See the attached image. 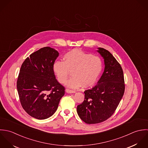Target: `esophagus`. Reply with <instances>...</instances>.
<instances>
[{
	"mask_svg": "<svg viewBox=\"0 0 148 148\" xmlns=\"http://www.w3.org/2000/svg\"><path fill=\"white\" fill-rule=\"evenodd\" d=\"M66 91L67 93H75V90H70V89H66Z\"/></svg>",
	"mask_w": 148,
	"mask_h": 148,
	"instance_id": "1",
	"label": "esophagus"
}]
</instances>
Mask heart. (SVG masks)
Segmentation results:
<instances>
[{"label": "heart", "instance_id": "b5f03b06", "mask_svg": "<svg viewBox=\"0 0 148 148\" xmlns=\"http://www.w3.org/2000/svg\"><path fill=\"white\" fill-rule=\"evenodd\" d=\"M63 61L56 60L53 70L59 83L64 84L71 73L67 85L73 88L94 85L102 71L103 65L101 57L79 49H73L64 54Z\"/></svg>", "mask_w": 148, "mask_h": 148}]
</instances>
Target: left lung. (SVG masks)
Wrapping results in <instances>:
<instances>
[{
  "label": "left lung",
  "instance_id": "8db88e82",
  "mask_svg": "<svg viewBox=\"0 0 148 148\" xmlns=\"http://www.w3.org/2000/svg\"><path fill=\"white\" fill-rule=\"evenodd\" d=\"M97 51L104 59V71L98 84L85 91L84 101L77 109L79 117L88 124L101 123L110 118L125 91L123 73L120 64L106 49L98 48Z\"/></svg>",
  "mask_w": 148,
  "mask_h": 148
}]
</instances>
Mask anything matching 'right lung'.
<instances>
[{"label": "right lung", "instance_id": "right-lung-1", "mask_svg": "<svg viewBox=\"0 0 148 148\" xmlns=\"http://www.w3.org/2000/svg\"><path fill=\"white\" fill-rule=\"evenodd\" d=\"M58 52L45 47L32 53L22 63L16 87L21 105L30 116L38 119L51 117L65 92L56 78L53 65Z\"/></svg>", "mask_w": 148, "mask_h": 148}]
</instances>
